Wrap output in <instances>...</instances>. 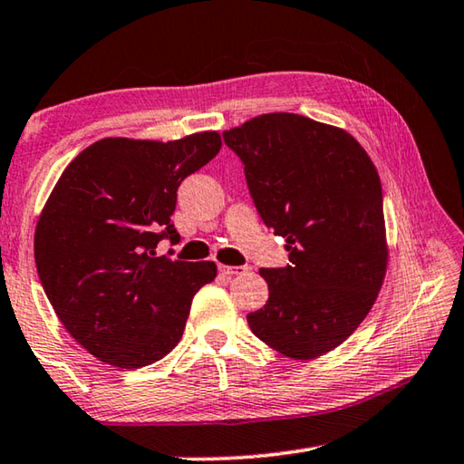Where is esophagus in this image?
I'll return each instance as SVG.
<instances>
[{
	"label": "esophagus",
	"instance_id": "esophagus-1",
	"mask_svg": "<svg viewBox=\"0 0 464 464\" xmlns=\"http://www.w3.org/2000/svg\"><path fill=\"white\" fill-rule=\"evenodd\" d=\"M218 269L227 276V277H235V276H243L247 272L246 266H218Z\"/></svg>",
	"mask_w": 464,
	"mask_h": 464
}]
</instances>
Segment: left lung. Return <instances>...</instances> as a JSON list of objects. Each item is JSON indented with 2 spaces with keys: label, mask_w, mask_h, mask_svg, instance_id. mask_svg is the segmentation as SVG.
<instances>
[{
  "label": "left lung",
  "mask_w": 464,
  "mask_h": 464,
  "mask_svg": "<svg viewBox=\"0 0 464 464\" xmlns=\"http://www.w3.org/2000/svg\"><path fill=\"white\" fill-rule=\"evenodd\" d=\"M223 136L290 251L285 267L259 269L269 298L247 314L249 328L285 357H323L357 331L385 280L377 168L349 131L296 113L257 115Z\"/></svg>",
  "instance_id": "8db88e82"
}]
</instances>
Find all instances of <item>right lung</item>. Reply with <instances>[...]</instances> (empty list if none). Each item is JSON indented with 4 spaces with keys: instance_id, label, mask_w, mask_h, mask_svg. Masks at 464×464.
I'll return each mask as SVG.
<instances>
[{
    "instance_id": "add662e5",
    "label": "right lung",
    "mask_w": 464,
    "mask_h": 464,
    "mask_svg": "<svg viewBox=\"0 0 464 464\" xmlns=\"http://www.w3.org/2000/svg\"><path fill=\"white\" fill-rule=\"evenodd\" d=\"M221 150L218 131L172 141L105 138L54 184L34 233L40 282L69 334L120 369L156 363L179 344L215 261L158 257L179 241L176 190Z\"/></svg>"
}]
</instances>
